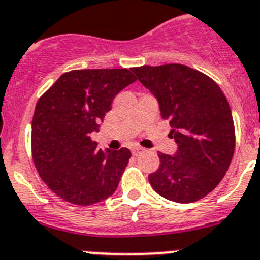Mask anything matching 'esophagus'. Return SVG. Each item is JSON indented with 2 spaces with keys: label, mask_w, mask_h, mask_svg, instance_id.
I'll return each instance as SVG.
<instances>
[{
  "label": "esophagus",
  "mask_w": 260,
  "mask_h": 260,
  "mask_svg": "<svg viewBox=\"0 0 260 260\" xmlns=\"http://www.w3.org/2000/svg\"><path fill=\"white\" fill-rule=\"evenodd\" d=\"M143 152H145V149L141 148V146H133V148H132V154L133 155H139V154H141Z\"/></svg>",
  "instance_id": "34e87169"
}]
</instances>
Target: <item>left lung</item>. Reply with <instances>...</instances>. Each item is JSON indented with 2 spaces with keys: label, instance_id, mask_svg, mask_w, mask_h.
I'll return each instance as SVG.
<instances>
[{
  "label": "left lung",
  "instance_id": "obj_1",
  "mask_svg": "<svg viewBox=\"0 0 260 260\" xmlns=\"http://www.w3.org/2000/svg\"><path fill=\"white\" fill-rule=\"evenodd\" d=\"M132 72L157 98L178 144L174 155L158 154L159 168L149 183L171 202H198L217 187L233 158L236 131L226 96L212 78L186 65H144Z\"/></svg>",
  "mask_w": 260,
  "mask_h": 260
}]
</instances>
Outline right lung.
<instances>
[{
    "label": "right lung",
    "instance_id": "obj_1",
    "mask_svg": "<svg viewBox=\"0 0 260 260\" xmlns=\"http://www.w3.org/2000/svg\"><path fill=\"white\" fill-rule=\"evenodd\" d=\"M136 81L129 69H83L61 74L36 103L31 150L43 182L60 199L91 205L111 196L129 149L102 150L90 139L117 92Z\"/></svg>",
    "mask_w": 260,
    "mask_h": 260
}]
</instances>
